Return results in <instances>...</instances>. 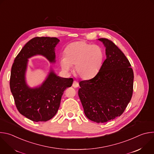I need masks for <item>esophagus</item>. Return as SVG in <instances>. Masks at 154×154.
Segmentation results:
<instances>
[{"label": "esophagus", "instance_id": "34e87169", "mask_svg": "<svg viewBox=\"0 0 154 154\" xmlns=\"http://www.w3.org/2000/svg\"><path fill=\"white\" fill-rule=\"evenodd\" d=\"M79 86V83H78L76 80H74V81L73 82V83H72V86H73L74 88H77Z\"/></svg>", "mask_w": 154, "mask_h": 154}]
</instances>
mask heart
Returning <instances> with one entry per match:
<instances>
[{
	"label": "heart",
	"instance_id": "1",
	"mask_svg": "<svg viewBox=\"0 0 154 154\" xmlns=\"http://www.w3.org/2000/svg\"><path fill=\"white\" fill-rule=\"evenodd\" d=\"M104 58L102 48L84 41L70 43L64 49L60 58L63 69L68 72L75 66L74 71L82 79H90L99 71Z\"/></svg>",
	"mask_w": 154,
	"mask_h": 154
}]
</instances>
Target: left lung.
Segmentation results:
<instances>
[{"instance_id":"1","label":"left lung","mask_w":154,"mask_h":154,"mask_svg":"<svg viewBox=\"0 0 154 154\" xmlns=\"http://www.w3.org/2000/svg\"><path fill=\"white\" fill-rule=\"evenodd\" d=\"M106 48V58L95 77L80 81L79 96L86 116L103 123L120 116L134 90V71L124 53L111 40L99 38Z\"/></svg>"}]
</instances>
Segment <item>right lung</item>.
Listing matches in <instances>:
<instances>
[{"mask_svg": "<svg viewBox=\"0 0 154 154\" xmlns=\"http://www.w3.org/2000/svg\"><path fill=\"white\" fill-rule=\"evenodd\" d=\"M59 41L55 37L32 38L21 49L12 65L10 87L16 106L21 115L34 122L52 119L58 112L63 92L73 83L72 78L60 77L51 71L39 88L30 89L26 83L27 59L40 54L54 61V48Z\"/></svg>", "mask_w": 154, "mask_h": 154, "instance_id": "add662e5", "label": "right lung"}]
</instances>
